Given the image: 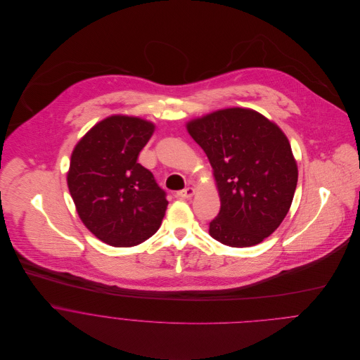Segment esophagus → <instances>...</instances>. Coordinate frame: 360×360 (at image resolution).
<instances>
[{
  "instance_id": "34e87169",
  "label": "esophagus",
  "mask_w": 360,
  "mask_h": 360,
  "mask_svg": "<svg viewBox=\"0 0 360 360\" xmlns=\"http://www.w3.org/2000/svg\"><path fill=\"white\" fill-rule=\"evenodd\" d=\"M194 194H195V190L193 187H187L184 190H180L177 193V197L181 198V200H187V198H191Z\"/></svg>"
}]
</instances>
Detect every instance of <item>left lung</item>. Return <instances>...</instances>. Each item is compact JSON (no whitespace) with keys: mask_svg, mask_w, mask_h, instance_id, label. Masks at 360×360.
I'll list each match as a JSON object with an SVG mask.
<instances>
[{"mask_svg":"<svg viewBox=\"0 0 360 360\" xmlns=\"http://www.w3.org/2000/svg\"><path fill=\"white\" fill-rule=\"evenodd\" d=\"M190 136L205 151L220 195L209 234L245 248L262 243L284 220L298 167L281 129L252 109L229 108L191 120Z\"/></svg>","mask_w":360,"mask_h":360,"instance_id":"1","label":"left lung"}]
</instances>
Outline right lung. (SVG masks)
<instances>
[{
    "mask_svg": "<svg viewBox=\"0 0 360 360\" xmlns=\"http://www.w3.org/2000/svg\"><path fill=\"white\" fill-rule=\"evenodd\" d=\"M155 126L115 115L97 123L75 147L68 187L84 226L105 244L134 247L160 227L167 200L137 159Z\"/></svg>",
    "mask_w": 360,
    "mask_h": 360,
    "instance_id": "add662e5",
    "label": "right lung"
}]
</instances>
